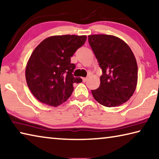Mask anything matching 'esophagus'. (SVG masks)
<instances>
[{
  "instance_id": "esophagus-1",
  "label": "esophagus",
  "mask_w": 159,
  "mask_h": 159,
  "mask_svg": "<svg viewBox=\"0 0 159 159\" xmlns=\"http://www.w3.org/2000/svg\"><path fill=\"white\" fill-rule=\"evenodd\" d=\"M88 80V78H83V81L86 82Z\"/></svg>"
}]
</instances>
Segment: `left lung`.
<instances>
[{"mask_svg": "<svg viewBox=\"0 0 159 159\" xmlns=\"http://www.w3.org/2000/svg\"><path fill=\"white\" fill-rule=\"evenodd\" d=\"M88 42L102 70L100 85L91 90L102 105L114 107L127 102L135 90L138 64L130 47L111 35L88 36Z\"/></svg>", "mask_w": 159, "mask_h": 159, "instance_id": "obj_1", "label": "left lung"}]
</instances>
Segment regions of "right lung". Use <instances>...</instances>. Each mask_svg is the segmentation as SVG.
Segmentation results:
<instances>
[{
  "label": "right lung",
  "mask_w": 159,
  "mask_h": 159,
  "mask_svg": "<svg viewBox=\"0 0 159 159\" xmlns=\"http://www.w3.org/2000/svg\"><path fill=\"white\" fill-rule=\"evenodd\" d=\"M86 39V36L76 35L53 36L35 48L26 64L25 76L29 90L38 100L57 107L70 98L74 83L82 82L72 74L76 65L71 63V57Z\"/></svg>",
  "instance_id": "add662e5"
}]
</instances>
